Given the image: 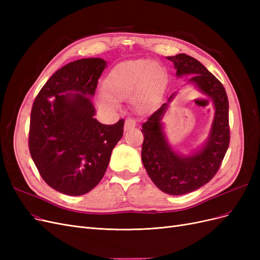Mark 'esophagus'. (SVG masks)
Instances as JSON below:
<instances>
[{"instance_id":"34e87169","label":"esophagus","mask_w":260,"mask_h":260,"mask_svg":"<svg viewBox=\"0 0 260 260\" xmlns=\"http://www.w3.org/2000/svg\"><path fill=\"white\" fill-rule=\"evenodd\" d=\"M137 127V121L135 119H132V118H128V119H125L124 121V130H130Z\"/></svg>"}]
</instances>
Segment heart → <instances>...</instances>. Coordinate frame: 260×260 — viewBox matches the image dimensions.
I'll return each mask as SVG.
<instances>
[{
    "mask_svg": "<svg viewBox=\"0 0 260 260\" xmlns=\"http://www.w3.org/2000/svg\"><path fill=\"white\" fill-rule=\"evenodd\" d=\"M166 79V72L157 62L146 59L120 62L105 78L100 105L114 109L118 106V100L131 98L139 112H147L160 99Z\"/></svg>",
    "mask_w": 260,
    "mask_h": 260,
    "instance_id": "b5f03b06",
    "label": "heart"
}]
</instances>
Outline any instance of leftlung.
Segmentation results:
<instances>
[{
	"label": "left lung",
	"mask_w": 260,
	"mask_h": 260,
	"mask_svg": "<svg viewBox=\"0 0 260 260\" xmlns=\"http://www.w3.org/2000/svg\"><path fill=\"white\" fill-rule=\"evenodd\" d=\"M167 58L174 62L178 77L192 76L188 81L208 95L215 107L205 145L190 156L180 155L172 149L162 128L161 119L176 93L142 124L144 140L141 156L149 178L160 191L182 195L208 183L219 170L230 143L229 101L221 82L198 59L186 54Z\"/></svg>",
	"instance_id": "obj_1"
}]
</instances>
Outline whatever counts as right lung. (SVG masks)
Listing matches in <instances>:
<instances>
[{
  "instance_id": "right-lung-1",
  "label": "right lung",
  "mask_w": 260,
  "mask_h": 260,
  "mask_svg": "<svg viewBox=\"0 0 260 260\" xmlns=\"http://www.w3.org/2000/svg\"><path fill=\"white\" fill-rule=\"evenodd\" d=\"M105 67L102 58L69 62L46 81L34 102L30 155L42 179L62 194L83 195L95 187L123 135V119L103 124L94 118L91 98Z\"/></svg>"
}]
</instances>
